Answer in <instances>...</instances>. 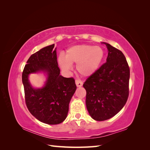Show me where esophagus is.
<instances>
[{"instance_id": "esophagus-1", "label": "esophagus", "mask_w": 150, "mask_h": 150, "mask_svg": "<svg viewBox=\"0 0 150 150\" xmlns=\"http://www.w3.org/2000/svg\"><path fill=\"white\" fill-rule=\"evenodd\" d=\"M75 82H76V84L77 86V87H81V86H82L83 84V81L81 80H79V79H76Z\"/></svg>"}]
</instances>
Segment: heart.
Masks as SVG:
<instances>
[{
  "mask_svg": "<svg viewBox=\"0 0 150 150\" xmlns=\"http://www.w3.org/2000/svg\"><path fill=\"white\" fill-rule=\"evenodd\" d=\"M104 57L102 47L92 45H77L67 50L64 57H59V64L62 70L70 71L72 65L77 64L76 69L83 76H89L100 66Z\"/></svg>",
  "mask_w": 150,
  "mask_h": 150,
  "instance_id": "obj_1",
  "label": "heart"
}]
</instances>
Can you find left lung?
<instances>
[{
	"label": "left lung",
	"instance_id": "1",
	"mask_svg": "<svg viewBox=\"0 0 150 150\" xmlns=\"http://www.w3.org/2000/svg\"><path fill=\"white\" fill-rule=\"evenodd\" d=\"M106 44V62L86 79V108L93 119L104 121L116 115L124 107L129 96V67L121 51Z\"/></svg>",
	"mask_w": 150,
	"mask_h": 150
}]
</instances>
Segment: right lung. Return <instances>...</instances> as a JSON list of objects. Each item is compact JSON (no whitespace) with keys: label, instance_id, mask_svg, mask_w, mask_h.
I'll use <instances>...</instances> for the list:
<instances>
[{"label":"right lung","instance_id":"obj_1","mask_svg":"<svg viewBox=\"0 0 150 150\" xmlns=\"http://www.w3.org/2000/svg\"><path fill=\"white\" fill-rule=\"evenodd\" d=\"M54 44L32 54L22 72L25 101L29 111L36 119L48 125H57L66 118L69 104L76 89L73 78L60 75ZM39 71L46 72L48 78L43 88L35 89L28 75Z\"/></svg>","mask_w":150,"mask_h":150}]
</instances>
